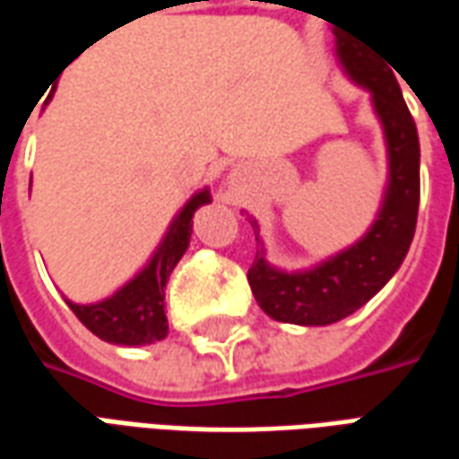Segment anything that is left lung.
<instances>
[{
    "label": "left lung",
    "instance_id": "8db88e82",
    "mask_svg": "<svg viewBox=\"0 0 459 459\" xmlns=\"http://www.w3.org/2000/svg\"><path fill=\"white\" fill-rule=\"evenodd\" d=\"M339 56L374 95V108L384 122L388 142V191L378 219L356 246L307 273H280L255 255L248 282L260 309L290 325L322 327L364 307L394 273L411 248L420 201V144L401 85L391 71L371 64L366 51L339 39Z\"/></svg>",
    "mask_w": 459,
    "mask_h": 459
}]
</instances>
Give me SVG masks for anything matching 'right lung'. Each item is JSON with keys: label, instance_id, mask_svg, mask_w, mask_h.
Instances as JSON below:
<instances>
[{"label": "right lung", "instance_id": "add662e5", "mask_svg": "<svg viewBox=\"0 0 459 459\" xmlns=\"http://www.w3.org/2000/svg\"><path fill=\"white\" fill-rule=\"evenodd\" d=\"M209 201V191H199L179 211V216L169 226L150 265L125 288L117 290L113 298L95 302V305L68 302L75 317L81 319L95 337L125 346L152 344L167 337L169 325L164 315V288H167L171 270L177 268L184 250L189 248L194 211Z\"/></svg>", "mask_w": 459, "mask_h": 459}]
</instances>
